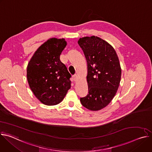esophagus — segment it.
Instances as JSON below:
<instances>
[{
	"label": "esophagus",
	"instance_id": "obj_1",
	"mask_svg": "<svg viewBox=\"0 0 152 152\" xmlns=\"http://www.w3.org/2000/svg\"><path fill=\"white\" fill-rule=\"evenodd\" d=\"M72 80L74 81V82H76V80H77V76L76 75H75L74 76H72Z\"/></svg>",
	"mask_w": 152,
	"mask_h": 152
}]
</instances>
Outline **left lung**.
I'll return each instance as SVG.
<instances>
[{
    "mask_svg": "<svg viewBox=\"0 0 152 152\" xmlns=\"http://www.w3.org/2000/svg\"><path fill=\"white\" fill-rule=\"evenodd\" d=\"M77 42L88 70V94L80 101L87 109L98 111L109 104L117 93L121 75L119 59L114 49L99 37H85Z\"/></svg>",
    "mask_w": 152,
    "mask_h": 152,
    "instance_id": "1",
    "label": "left lung"
}]
</instances>
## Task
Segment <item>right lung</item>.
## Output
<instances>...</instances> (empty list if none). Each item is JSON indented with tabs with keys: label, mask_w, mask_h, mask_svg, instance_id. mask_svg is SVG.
<instances>
[{
	"label": "right lung",
	"mask_w": 152,
	"mask_h": 152,
	"mask_svg": "<svg viewBox=\"0 0 152 152\" xmlns=\"http://www.w3.org/2000/svg\"><path fill=\"white\" fill-rule=\"evenodd\" d=\"M67 42L48 39L35 52L27 67V79L35 97L46 105L59 103L71 87V77L59 59Z\"/></svg>",
	"instance_id": "right-lung-1"
}]
</instances>
